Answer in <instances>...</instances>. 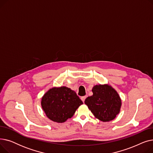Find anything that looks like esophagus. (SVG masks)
Here are the masks:
<instances>
[{"label": "esophagus", "instance_id": "obj_1", "mask_svg": "<svg viewBox=\"0 0 153 153\" xmlns=\"http://www.w3.org/2000/svg\"><path fill=\"white\" fill-rule=\"evenodd\" d=\"M85 99H86V96H84V97H82L81 98V99L82 100V101L83 102H84Z\"/></svg>", "mask_w": 153, "mask_h": 153}]
</instances>
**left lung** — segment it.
<instances>
[{
	"label": "left lung",
	"mask_w": 153,
	"mask_h": 153,
	"mask_svg": "<svg viewBox=\"0 0 153 153\" xmlns=\"http://www.w3.org/2000/svg\"><path fill=\"white\" fill-rule=\"evenodd\" d=\"M93 95L84 101L94 117L103 122L115 118L122 107L119 94L108 84L95 85L92 87Z\"/></svg>",
	"instance_id": "8db88e82"
}]
</instances>
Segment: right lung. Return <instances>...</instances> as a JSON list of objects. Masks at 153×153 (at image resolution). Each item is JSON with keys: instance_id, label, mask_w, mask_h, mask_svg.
<instances>
[{"instance_id": "right-lung-1", "label": "right lung", "mask_w": 153, "mask_h": 153, "mask_svg": "<svg viewBox=\"0 0 153 153\" xmlns=\"http://www.w3.org/2000/svg\"><path fill=\"white\" fill-rule=\"evenodd\" d=\"M83 104L75 91L66 86L54 87L42 97L41 105L46 117L56 123H64Z\"/></svg>"}]
</instances>
